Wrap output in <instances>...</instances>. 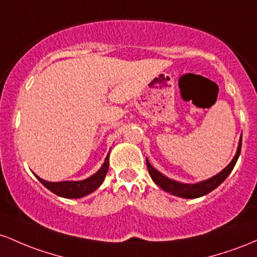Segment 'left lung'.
Here are the masks:
<instances>
[{"instance_id": "left-lung-1", "label": "left lung", "mask_w": 257, "mask_h": 257, "mask_svg": "<svg viewBox=\"0 0 257 257\" xmlns=\"http://www.w3.org/2000/svg\"><path fill=\"white\" fill-rule=\"evenodd\" d=\"M240 149H241V137L239 140L238 143V148H237V153H235L234 158H233L232 161L222 170L221 172H218L217 175L212 176V177L207 178L205 181H201V182H197V183H182L178 182V181L171 180V178L166 177L165 175L161 174L160 171H158L157 169H154L151 165L148 159H146L147 161V166H148V171L149 175H151L152 180L154 181L158 186L160 187L161 189L170 193V194L176 195V197L180 198H186V199H194V198H200L203 195H206L207 193L212 192L215 188H217L220 184L228 177V175L232 172L233 167H234L235 163H237L239 155H240Z\"/></svg>"}]
</instances>
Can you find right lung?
<instances>
[{
  "label": "right lung",
  "mask_w": 257,
  "mask_h": 257,
  "mask_svg": "<svg viewBox=\"0 0 257 257\" xmlns=\"http://www.w3.org/2000/svg\"><path fill=\"white\" fill-rule=\"evenodd\" d=\"M110 153V152H109ZM109 153L106 155L104 163L100 166L96 174H93L91 177L86 178L82 181H63V182H48V181L42 180L39 176H36L37 180L41 182L47 189H50L52 193L57 194L58 197L68 198V199H79L86 195L91 194L94 192L100 184L104 181L106 172L109 169Z\"/></svg>",
  "instance_id": "1"
}]
</instances>
